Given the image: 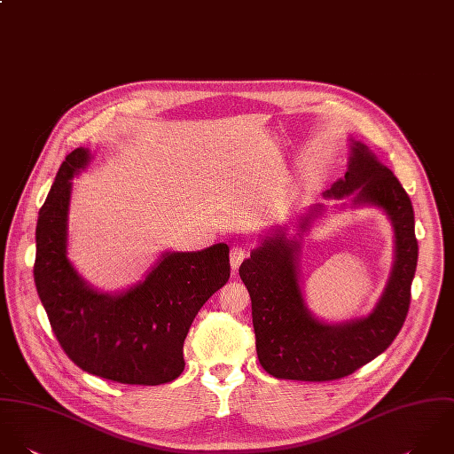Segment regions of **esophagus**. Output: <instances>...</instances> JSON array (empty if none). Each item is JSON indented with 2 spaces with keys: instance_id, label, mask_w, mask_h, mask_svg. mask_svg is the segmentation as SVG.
<instances>
[{
  "instance_id": "1",
  "label": "esophagus",
  "mask_w": 454,
  "mask_h": 454,
  "mask_svg": "<svg viewBox=\"0 0 454 454\" xmlns=\"http://www.w3.org/2000/svg\"><path fill=\"white\" fill-rule=\"evenodd\" d=\"M247 256V249L244 246H233L231 247V253H230V263H231V269L237 270L240 267V263L246 260Z\"/></svg>"
}]
</instances>
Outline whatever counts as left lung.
<instances>
[{
	"label": "left lung",
	"instance_id": "1",
	"mask_svg": "<svg viewBox=\"0 0 454 454\" xmlns=\"http://www.w3.org/2000/svg\"><path fill=\"white\" fill-rule=\"evenodd\" d=\"M353 192L355 203H373L386 210L396 239L391 278L366 317L330 326L309 314L294 263L298 246L282 231L269 237L240 265L239 272L253 301L258 360L277 379L323 382L351 375L384 353L403 326L418 265L411 198L393 172L360 142H353L349 170L325 196L344 198ZM309 219L301 221V230Z\"/></svg>",
	"mask_w": 454,
	"mask_h": 454
}]
</instances>
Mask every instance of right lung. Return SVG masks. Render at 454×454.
I'll list each match as a JSON object with an SVG mask.
<instances>
[{"instance_id": "right-lung-1", "label": "right lung", "mask_w": 454, "mask_h": 454, "mask_svg": "<svg viewBox=\"0 0 454 454\" xmlns=\"http://www.w3.org/2000/svg\"><path fill=\"white\" fill-rule=\"evenodd\" d=\"M72 151L52 184L36 223L35 284L51 328L67 356L92 375L158 386L184 370V340L203 303L230 278V249L170 253L144 282L110 296L91 289L67 258L70 179L88 165Z\"/></svg>"}]
</instances>
